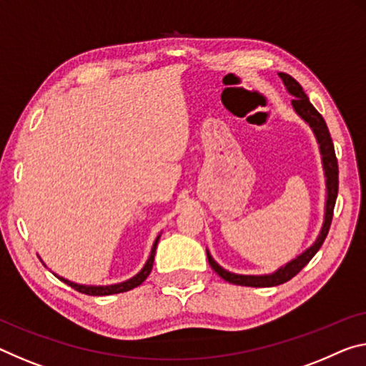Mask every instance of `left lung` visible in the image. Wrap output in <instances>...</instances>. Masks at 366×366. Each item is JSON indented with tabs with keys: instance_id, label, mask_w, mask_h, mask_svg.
Returning a JSON list of instances; mask_svg holds the SVG:
<instances>
[{
	"instance_id": "8db88e82",
	"label": "left lung",
	"mask_w": 366,
	"mask_h": 366,
	"mask_svg": "<svg viewBox=\"0 0 366 366\" xmlns=\"http://www.w3.org/2000/svg\"><path fill=\"white\" fill-rule=\"evenodd\" d=\"M280 78L285 83L287 89L290 91V94L295 96V99L292 101L293 107L297 112L303 117L308 124L311 125V129L315 130V135L319 142V147H321V154H322V162H324V171H326V177H327V202H326V217H324V224L321 229V234L316 239L315 244H312L308 251L301 254L300 257H297L292 262L287 264L285 267H282L280 270H277L275 274L272 275H262V277H254V275H236L231 274V272H226L222 269L214 260L212 259L210 254L207 252L208 257V264L212 265V269L217 272V274L223 278V280L234 283V285H241V287H277L282 285L298 274V272L303 269V267L310 262V260L315 257V254L319 251V247L322 246L324 239L329 233L330 223H332V214H334V207H335V199H337V192H339V164H337V158H335V152H334V143L332 138H330L329 129L326 125V120L322 119V115L317 112L315 106L310 102L308 96L305 94L303 88L298 83L297 79L290 76L287 73H280Z\"/></svg>"
}]
</instances>
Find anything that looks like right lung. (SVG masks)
<instances>
[{"label": "right lung", "mask_w": 366, "mask_h": 366, "mask_svg": "<svg viewBox=\"0 0 366 366\" xmlns=\"http://www.w3.org/2000/svg\"><path fill=\"white\" fill-rule=\"evenodd\" d=\"M158 241H159V236L156 237L153 249H152V256H149L147 265L143 267V270L138 274L137 277L130 278V280H127L124 283H119V285H110V287H84V285H78V283H73V282H68L65 278L58 277L61 282H65L66 285H69L71 288L76 290L79 293H84V295H91V297H106V295H115V293H124V292H129V290L137 288L138 285H142V283L147 280V277L149 275V272L153 269V262H154V252H156V246H158Z\"/></svg>", "instance_id": "right-lung-1"}]
</instances>
